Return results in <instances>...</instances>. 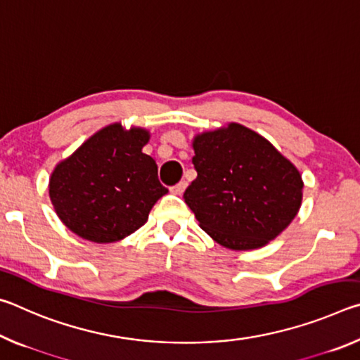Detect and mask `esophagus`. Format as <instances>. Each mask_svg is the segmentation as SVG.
<instances>
[{
  "label": "esophagus",
  "mask_w": 360,
  "mask_h": 360,
  "mask_svg": "<svg viewBox=\"0 0 360 360\" xmlns=\"http://www.w3.org/2000/svg\"><path fill=\"white\" fill-rule=\"evenodd\" d=\"M186 187H187V182L186 181H181V182H178V184L172 187V192L176 193V195H181L182 192L186 191Z\"/></svg>",
  "instance_id": "obj_1"
}]
</instances>
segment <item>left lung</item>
Here are the masks:
<instances>
[{
  "label": "left lung",
  "instance_id": "left-lung-1",
  "mask_svg": "<svg viewBox=\"0 0 360 360\" xmlns=\"http://www.w3.org/2000/svg\"><path fill=\"white\" fill-rule=\"evenodd\" d=\"M197 179L184 200L206 233L248 251L276 238L297 216L302 176L288 158L240 124L193 139Z\"/></svg>",
  "mask_w": 360,
  "mask_h": 360
}]
</instances>
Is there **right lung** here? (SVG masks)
<instances>
[{
  "label": "right lung",
  "mask_w": 360,
  "mask_h": 360,
  "mask_svg": "<svg viewBox=\"0 0 360 360\" xmlns=\"http://www.w3.org/2000/svg\"><path fill=\"white\" fill-rule=\"evenodd\" d=\"M149 133L119 124L90 136L53 169L49 193L63 224L94 243H112L136 231L168 192L157 163L143 154Z\"/></svg>",
  "instance_id": "add662e5"
}]
</instances>
